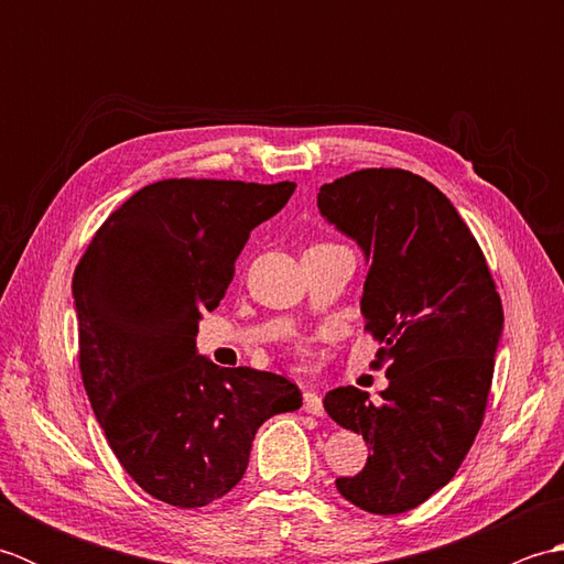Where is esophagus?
<instances>
[{
    "mask_svg": "<svg viewBox=\"0 0 564 564\" xmlns=\"http://www.w3.org/2000/svg\"><path fill=\"white\" fill-rule=\"evenodd\" d=\"M303 410L307 412V414H315V416H322L325 414V406H322V398L317 392H305V398H303Z\"/></svg>",
    "mask_w": 564,
    "mask_h": 564,
    "instance_id": "34e87169",
    "label": "esophagus"
}]
</instances>
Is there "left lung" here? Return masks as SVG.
Masks as SVG:
<instances>
[{
  "mask_svg": "<svg viewBox=\"0 0 564 564\" xmlns=\"http://www.w3.org/2000/svg\"><path fill=\"white\" fill-rule=\"evenodd\" d=\"M317 208L364 251L361 313L390 380L380 402L354 386L325 394L370 446L337 489L370 513L410 511L451 482L482 426L505 310L470 227L426 178L361 170L322 186Z\"/></svg>",
  "mask_w": 564,
  "mask_h": 564,
  "instance_id": "left-lung-1",
  "label": "left lung"
}]
</instances>
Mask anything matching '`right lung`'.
Returning <instances> with one entry per match:
<instances>
[{
	"instance_id": "1",
	"label": "right lung",
	"mask_w": 564,
	"mask_h": 564,
	"mask_svg": "<svg viewBox=\"0 0 564 564\" xmlns=\"http://www.w3.org/2000/svg\"><path fill=\"white\" fill-rule=\"evenodd\" d=\"M295 184L164 178L130 196L77 263L79 370L126 473L154 499L206 507L242 480L257 429L295 412L289 378L220 368L196 351L249 232Z\"/></svg>"
}]
</instances>
